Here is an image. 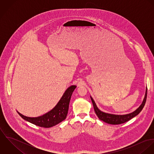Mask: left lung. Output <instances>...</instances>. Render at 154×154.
Masks as SVG:
<instances>
[{
    "label": "left lung",
    "instance_id": "obj_1",
    "mask_svg": "<svg viewBox=\"0 0 154 154\" xmlns=\"http://www.w3.org/2000/svg\"><path fill=\"white\" fill-rule=\"evenodd\" d=\"M91 97V99L93 106H94L95 112L97 116H98V117L99 118V119H100L101 120H102L107 123L111 124V125H120V124L124 123L126 122H128L129 120L132 119V118H133L134 117L137 116L143 109V108L145 104L146 101L147 88L146 89L145 95L142 104L139 106V107L137 109L135 110L134 111H133V112H131L130 114H125V115L111 114H109V113H106V112H104L100 111L97 108L92 98L91 97Z\"/></svg>",
    "mask_w": 154,
    "mask_h": 154
}]
</instances>
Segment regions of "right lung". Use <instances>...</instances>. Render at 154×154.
Listing matches in <instances>:
<instances>
[{"label": "right lung", "mask_w": 154, "mask_h": 154, "mask_svg": "<svg viewBox=\"0 0 154 154\" xmlns=\"http://www.w3.org/2000/svg\"><path fill=\"white\" fill-rule=\"evenodd\" d=\"M75 85L67 88L57 104L51 111L38 117H29L18 112L24 120L42 128H49L62 122L66 118L72 94L76 88Z\"/></svg>", "instance_id": "1"}]
</instances>
